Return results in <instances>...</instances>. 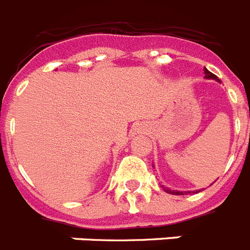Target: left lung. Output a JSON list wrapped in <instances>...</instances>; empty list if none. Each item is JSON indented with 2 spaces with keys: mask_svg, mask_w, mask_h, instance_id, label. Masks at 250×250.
Masks as SVG:
<instances>
[{
  "mask_svg": "<svg viewBox=\"0 0 250 250\" xmlns=\"http://www.w3.org/2000/svg\"><path fill=\"white\" fill-rule=\"evenodd\" d=\"M205 77H208V79H215V80H218V79H216V76L214 74H211L210 71H208L207 68H205ZM219 81V80H218ZM164 188V190L167 191V193H169V194H174V195H184V193H183V191H175V190H170V189H167V188H165V187H163ZM200 191V190H199ZM188 193H190V191H188ZM193 193H195V191H193ZM196 193H198V191H196Z\"/></svg>",
  "mask_w": 250,
  "mask_h": 250,
  "instance_id": "obj_1",
  "label": "left lung"
}]
</instances>
